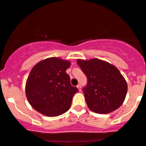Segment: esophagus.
I'll return each mask as SVG.
<instances>
[{
	"instance_id": "obj_1",
	"label": "esophagus",
	"mask_w": 146,
	"mask_h": 146,
	"mask_svg": "<svg viewBox=\"0 0 146 146\" xmlns=\"http://www.w3.org/2000/svg\"><path fill=\"white\" fill-rule=\"evenodd\" d=\"M77 87H78V88L79 89V91H81V90H82L81 85H80V84H78V86H77Z\"/></svg>"
}]
</instances>
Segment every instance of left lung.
<instances>
[{
    "mask_svg": "<svg viewBox=\"0 0 146 146\" xmlns=\"http://www.w3.org/2000/svg\"><path fill=\"white\" fill-rule=\"evenodd\" d=\"M78 64L86 75L87 83L82 90L89 109L96 113L107 114L119 108L128 90L119 71L99 59H78Z\"/></svg>",
    "mask_w": 146,
    "mask_h": 146,
    "instance_id": "1",
    "label": "left lung"
}]
</instances>
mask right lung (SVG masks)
<instances>
[{
	"label": "right lung",
	"instance_id": "add662e5",
	"mask_svg": "<svg viewBox=\"0 0 146 146\" xmlns=\"http://www.w3.org/2000/svg\"><path fill=\"white\" fill-rule=\"evenodd\" d=\"M71 63L50 58L33 66L26 83V95L31 106L48 117L59 116L71 107L73 95L79 91L71 84L66 73Z\"/></svg>",
	"mask_w": 146,
	"mask_h": 146
}]
</instances>
